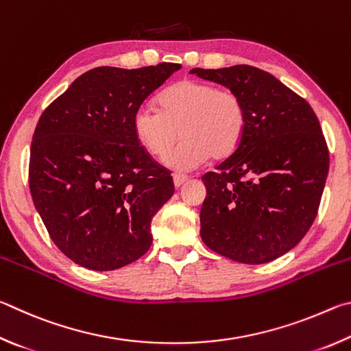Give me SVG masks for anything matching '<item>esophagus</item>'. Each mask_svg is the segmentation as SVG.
Returning <instances> with one entry per match:
<instances>
[{"mask_svg": "<svg viewBox=\"0 0 351 351\" xmlns=\"http://www.w3.org/2000/svg\"><path fill=\"white\" fill-rule=\"evenodd\" d=\"M186 182H188V176H185V174H174V185L177 188H180L182 185H185Z\"/></svg>", "mask_w": 351, "mask_h": 351, "instance_id": "obj_1", "label": "esophagus"}]
</instances>
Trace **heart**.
Here are the masks:
<instances>
[{"instance_id":"b5f03b06","label":"heart","mask_w":351,"mask_h":351,"mask_svg":"<svg viewBox=\"0 0 351 351\" xmlns=\"http://www.w3.org/2000/svg\"><path fill=\"white\" fill-rule=\"evenodd\" d=\"M160 109L141 104L132 117L134 134L152 157H163L177 137L183 140L165 157L176 171H191L208 157L234 152L247 129V108L234 90L197 80H183L158 97Z\"/></svg>"}]
</instances>
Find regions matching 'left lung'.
Returning <instances> with one entry per match:
<instances>
[{
    "label": "left lung",
    "mask_w": 351,
    "mask_h": 351,
    "mask_svg": "<svg viewBox=\"0 0 351 351\" xmlns=\"http://www.w3.org/2000/svg\"><path fill=\"white\" fill-rule=\"evenodd\" d=\"M242 97L247 129L237 149L202 177L200 236L231 261L267 263L302 241L317 216L330 154L315 110L254 66L191 69Z\"/></svg>",
    "instance_id": "1"
}]
</instances>
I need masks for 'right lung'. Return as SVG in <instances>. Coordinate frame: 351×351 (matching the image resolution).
<instances>
[{"instance_id": "obj_1", "label": "right lung", "mask_w": 351, "mask_h": 351, "mask_svg": "<svg viewBox=\"0 0 351 351\" xmlns=\"http://www.w3.org/2000/svg\"><path fill=\"white\" fill-rule=\"evenodd\" d=\"M180 67H95L36 123L30 194L53 243L78 265L112 271L149 250L152 217L172 197L174 182L138 143L132 117Z\"/></svg>"}]
</instances>
